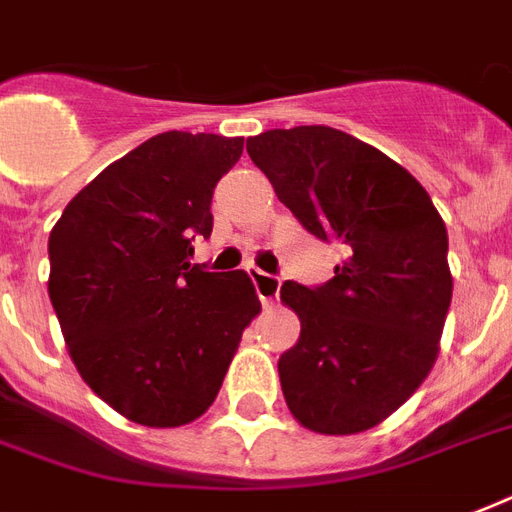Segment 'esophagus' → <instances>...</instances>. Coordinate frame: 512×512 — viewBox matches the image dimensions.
<instances>
[{"label":"esophagus","instance_id":"1","mask_svg":"<svg viewBox=\"0 0 512 512\" xmlns=\"http://www.w3.org/2000/svg\"><path fill=\"white\" fill-rule=\"evenodd\" d=\"M249 279H252V284H255V292L257 297H260L263 308H273L276 295H279L281 281L276 279V276H271V273H263L260 268H249Z\"/></svg>","mask_w":512,"mask_h":512}]
</instances>
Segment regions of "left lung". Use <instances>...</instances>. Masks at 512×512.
I'll use <instances>...</instances> for the list:
<instances>
[{
	"label": "left lung",
	"mask_w": 512,
	"mask_h": 512,
	"mask_svg": "<svg viewBox=\"0 0 512 512\" xmlns=\"http://www.w3.org/2000/svg\"><path fill=\"white\" fill-rule=\"evenodd\" d=\"M247 154L305 231L342 249L327 284L281 287L300 319L279 358L289 412L324 436L374 428L436 364L452 303L444 220L401 164L348 132L268 130Z\"/></svg>",
	"instance_id": "obj_1"
}]
</instances>
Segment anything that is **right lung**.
<instances>
[{
  "mask_svg": "<svg viewBox=\"0 0 512 512\" xmlns=\"http://www.w3.org/2000/svg\"><path fill=\"white\" fill-rule=\"evenodd\" d=\"M241 138L162 132L108 164L50 233V289L82 380L127 420L177 428L207 412L260 313L244 271L191 263Z\"/></svg>",
  "mask_w": 512,
  "mask_h": 512,
  "instance_id": "obj_1",
  "label": "right lung"
}]
</instances>
